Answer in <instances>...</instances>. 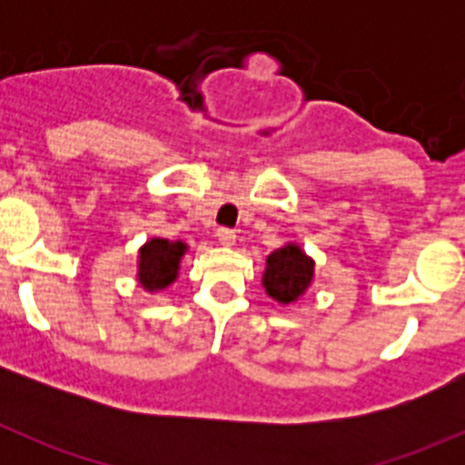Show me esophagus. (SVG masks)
I'll return each mask as SVG.
<instances>
[{
	"instance_id": "esophagus-1",
	"label": "esophagus",
	"mask_w": 465,
	"mask_h": 465,
	"mask_svg": "<svg viewBox=\"0 0 465 465\" xmlns=\"http://www.w3.org/2000/svg\"><path fill=\"white\" fill-rule=\"evenodd\" d=\"M215 236H218V242L220 245H233L236 242V233H233V229H227V227H220L218 232H215Z\"/></svg>"
}]
</instances>
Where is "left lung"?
I'll list each match as a JSON object with an SVG mask.
<instances>
[{
	"label": "left lung",
	"mask_w": 465,
	"mask_h": 465,
	"mask_svg": "<svg viewBox=\"0 0 465 465\" xmlns=\"http://www.w3.org/2000/svg\"><path fill=\"white\" fill-rule=\"evenodd\" d=\"M315 262L311 256L303 254V250L294 242L272 252L267 256L262 285L265 292L279 303H292L302 297L312 281Z\"/></svg>",
	"instance_id": "1"
}]
</instances>
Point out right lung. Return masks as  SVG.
<instances>
[{
	"label": "right lung",
	"instance_id": "obj_1",
	"mask_svg": "<svg viewBox=\"0 0 465 465\" xmlns=\"http://www.w3.org/2000/svg\"><path fill=\"white\" fill-rule=\"evenodd\" d=\"M184 242H171L166 238H153L139 250V283L148 292L163 290L177 279L180 259L184 256Z\"/></svg>",
	"mask_w": 465,
	"mask_h": 465
}]
</instances>
